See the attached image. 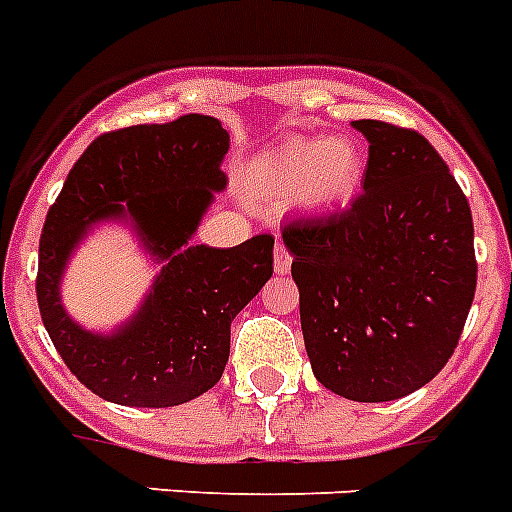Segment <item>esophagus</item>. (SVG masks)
Wrapping results in <instances>:
<instances>
[{
  "label": "esophagus",
  "mask_w": 512,
  "mask_h": 512,
  "mask_svg": "<svg viewBox=\"0 0 512 512\" xmlns=\"http://www.w3.org/2000/svg\"><path fill=\"white\" fill-rule=\"evenodd\" d=\"M273 268H276L278 276H286L291 268V252L286 249V244L276 242V252H273Z\"/></svg>",
  "instance_id": "esophagus-1"
}]
</instances>
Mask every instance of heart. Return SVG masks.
Segmentation results:
<instances>
[{"label":"heart","instance_id":"heart-1","mask_svg":"<svg viewBox=\"0 0 512 512\" xmlns=\"http://www.w3.org/2000/svg\"><path fill=\"white\" fill-rule=\"evenodd\" d=\"M364 174L359 145L346 137L289 140L263 166L268 190L291 195L309 210H336L356 195Z\"/></svg>","mask_w":512,"mask_h":512}]
</instances>
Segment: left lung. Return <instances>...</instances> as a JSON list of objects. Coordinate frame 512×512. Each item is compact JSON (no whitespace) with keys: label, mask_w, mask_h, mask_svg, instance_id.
<instances>
[{"label":"left lung","mask_w":512,"mask_h":512,"mask_svg":"<svg viewBox=\"0 0 512 512\" xmlns=\"http://www.w3.org/2000/svg\"><path fill=\"white\" fill-rule=\"evenodd\" d=\"M364 192L283 226L304 346L317 380L359 403L427 385L453 356L476 291L474 221L429 140L359 119Z\"/></svg>","instance_id":"left-lung-1"}]
</instances>
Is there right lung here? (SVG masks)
Masks as SVG:
<instances>
[{
  "label": "right lung",
  "mask_w": 512,
  "mask_h": 512,
  "mask_svg": "<svg viewBox=\"0 0 512 512\" xmlns=\"http://www.w3.org/2000/svg\"><path fill=\"white\" fill-rule=\"evenodd\" d=\"M229 132L205 114L98 135L70 169L38 242L36 296L54 349L85 388L111 403L166 409L203 395L229 362L231 320L273 276V236L239 247H187L223 190ZM128 212L170 263L149 302L109 339L75 326L58 304L71 247L98 217Z\"/></svg>",
  "instance_id": "1"
}]
</instances>
